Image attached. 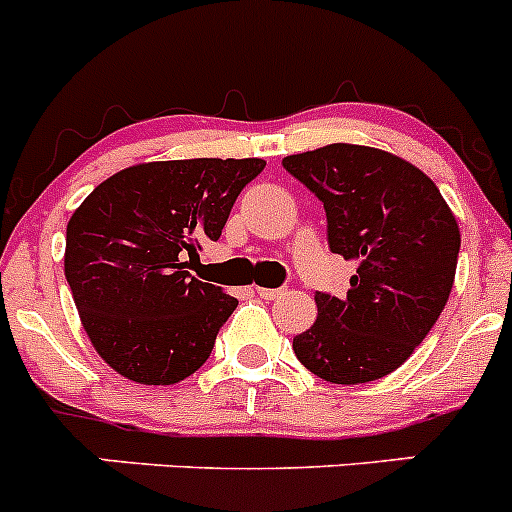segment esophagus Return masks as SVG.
Segmentation results:
<instances>
[{
	"mask_svg": "<svg viewBox=\"0 0 512 512\" xmlns=\"http://www.w3.org/2000/svg\"><path fill=\"white\" fill-rule=\"evenodd\" d=\"M256 294H259L261 299H266V301H274V299H281L286 291L284 289H264V286H259V289H256Z\"/></svg>",
	"mask_w": 512,
	"mask_h": 512,
	"instance_id": "34e87169",
	"label": "esophagus"
}]
</instances>
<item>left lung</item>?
<instances>
[{
    "instance_id": "obj_1",
    "label": "left lung",
    "mask_w": 512,
    "mask_h": 512,
    "mask_svg": "<svg viewBox=\"0 0 512 512\" xmlns=\"http://www.w3.org/2000/svg\"><path fill=\"white\" fill-rule=\"evenodd\" d=\"M284 168L324 203L332 253L359 264L347 296L316 291L319 314L294 354L326 382H374L415 352L450 299L455 216L420 168L367 145H324Z\"/></svg>"
}]
</instances>
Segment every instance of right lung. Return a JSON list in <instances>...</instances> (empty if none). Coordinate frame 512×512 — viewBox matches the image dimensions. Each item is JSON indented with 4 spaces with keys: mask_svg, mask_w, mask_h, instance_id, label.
I'll return each instance as SVG.
<instances>
[{
    "mask_svg": "<svg viewBox=\"0 0 512 512\" xmlns=\"http://www.w3.org/2000/svg\"><path fill=\"white\" fill-rule=\"evenodd\" d=\"M261 158L140 163L102 180L67 223L65 276L92 347L138 384H175L203 367L238 301L191 276L218 241Z\"/></svg>",
    "mask_w": 512,
    "mask_h": 512,
    "instance_id": "1",
    "label": "right lung"
}]
</instances>
